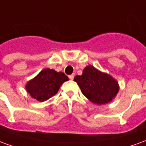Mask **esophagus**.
<instances>
[{"mask_svg":"<svg viewBox=\"0 0 146 146\" xmlns=\"http://www.w3.org/2000/svg\"><path fill=\"white\" fill-rule=\"evenodd\" d=\"M69 78H70V80H73V78H74V74H71V75H70V76H69Z\"/></svg>","mask_w":146,"mask_h":146,"instance_id":"1","label":"esophagus"}]
</instances>
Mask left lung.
<instances>
[{"label":"left lung","mask_w":146,"mask_h":146,"mask_svg":"<svg viewBox=\"0 0 146 146\" xmlns=\"http://www.w3.org/2000/svg\"><path fill=\"white\" fill-rule=\"evenodd\" d=\"M74 80L79 85L83 95L95 104H106L119 92V84L116 80L92 65L86 66L82 75L75 76Z\"/></svg>","instance_id":"8db88e82"}]
</instances>
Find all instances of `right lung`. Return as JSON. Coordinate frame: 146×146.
<instances>
[{
	"mask_svg": "<svg viewBox=\"0 0 146 146\" xmlns=\"http://www.w3.org/2000/svg\"><path fill=\"white\" fill-rule=\"evenodd\" d=\"M68 80V76L63 73H58L48 68L40 71L37 76L27 83L26 89L32 98L44 102L54 96L60 86Z\"/></svg>",
	"mask_w": 146,
	"mask_h": 146,
	"instance_id": "add662e5",
	"label": "right lung"
}]
</instances>
